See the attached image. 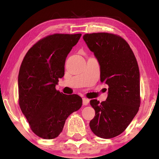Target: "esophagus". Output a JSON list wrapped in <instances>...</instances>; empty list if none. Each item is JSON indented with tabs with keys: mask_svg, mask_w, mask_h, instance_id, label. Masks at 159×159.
<instances>
[{
	"mask_svg": "<svg viewBox=\"0 0 159 159\" xmlns=\"http://www.w3.org/2000/svg\"><path fill=\"white\" fill-rule=\"evenodd\" d=\"M89 103V99L87 98H83V105H88Z\"/></svg>",
	"mask_w": 159,
	"mask_h": 159,
	"instance_id": "obj_1",
	"label": "esophagus"
}]
</instances>
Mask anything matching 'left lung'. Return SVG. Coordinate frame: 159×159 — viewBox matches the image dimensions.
I'll return each mask as SVG.
<instances>
[{
  "label": "left lung",
  "mask_w": 159,
  "mask_h": 159,
  "mask_svg": "<svg viewBox=\"0 0 159 159\" xmlns=\"http://www.w3.org/2000/svg\"><path fill=\"white\" fill-rule=\"evenodd\" d=\"M83 39L100 65L101 82L109 86L106 101L90 100L95 116L90 127L99 138H115L127 128L140 106L138 61L130 45L118 35L86 34Z\"/></svg>",
  "instance_id": "obj_1"
}]
</instances>
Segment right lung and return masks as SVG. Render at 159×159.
<instances>
[{"mask_svg":"<svg viewBox=\"0 0 159 159\" xmlns=\"http://www.w3.org/2000/svg\"><path fill=\"white\" fill-rule=\"evenodd\" d=\"M81 34H55L36 42L24 57L18 76L19 105L31 130L51 139L63 130L69 116L82 106L76 94L55 88L64 75L66 58Z\"/></svg>","mask_w":159,"mask_h":159,"instance_id":"1","label":"right lung"}]
</instances>
